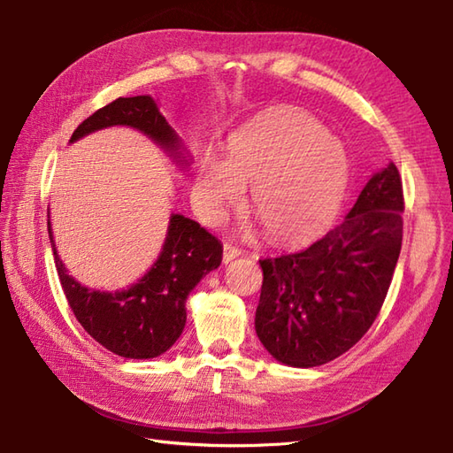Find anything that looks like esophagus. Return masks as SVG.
Listing matches in <instances>:
<instances>
[{
    "label": "esophagus",
    "mask_w": 453,
    "mask_h": 453,
    "mask_svg": "<svg viewBox=\"0 0 453 453\" xmlns=\"http://www.w3.org/2000/svg\"><path fill=\"white\" fill-rule=\"evenodd\" d=\"M239 255H242V249H237V247L229 245V243L224 245V263L234 261V258H237Z\"/></svg>",
    "instance_id": "34e87169"
}]
</instances>
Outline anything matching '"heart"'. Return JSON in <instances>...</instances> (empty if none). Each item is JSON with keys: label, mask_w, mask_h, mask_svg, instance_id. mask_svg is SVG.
<instances>
[{"label": "heart", "mask_w": 453, "mask_h": 453, "mask_svg": "<svg viewBox=\"0 0 453 453\" xmlns=\"http://www.w3.org/2000/svg\"><path fill=\"white\" fill-rule=\"evenodd\" d=\"M350 163L339 140L310 112L278 107L229 142V157L206 151L195 179L202 216L219 221L253 187L251 210L280 243L315 235L339 208Z\"/></svg>", "instance_id": "1"}]
</instances>
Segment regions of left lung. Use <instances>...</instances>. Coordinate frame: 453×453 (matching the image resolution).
Returning <instances> with one entry per match:
<instances>
[{
    "mask_svg": "<svg viewBox=\"0 0 453 453\" xmlns=\"http://www.w3.org/2000/svg\"><path fill=\"white\" fill-rule=\"evenodd\" d=\"M403 210L401 175L389 163L365 182L341 226L297 251L258 261L255 329L278 362L313 368L368 333L397 266Z\"/></svg>",
    "mask_w": 453,
    "mask_h": 453,
    "instance_id": "left-lung-1",
    "label": "left lung"
}]
</instances>
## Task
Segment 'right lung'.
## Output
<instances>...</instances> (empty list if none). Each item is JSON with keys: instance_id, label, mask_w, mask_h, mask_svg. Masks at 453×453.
I'll list each match as a JSON object with an SVG mask.
<instances>
[{"instance_id": "obj_1", "label": "right lung", "mask_w": 453, "mask_h": 453, "mask_svg": "<svg viewBox=\"0 0 453 453\" xmlns=\"http://www.w3.org/2000/svg\"><path fill=\"white\" fill-rule=\"evenodd\" d=\"M109 127H130L169 151L179 163H187L180 140L159 112L150 95L120 97L85 119L72 140ZM54 263L75 319L104 349L122 358H156L177 342L187 323V297L202 276L219 266L224 247L200 227L198 221L173 214L163 251L140 280L119 292H99L81 286L67 274L56 253L48 219Z\"/></svg>"}]
</instances>
